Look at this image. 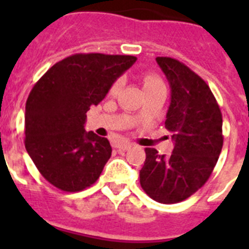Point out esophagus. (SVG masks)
Segmentation results:
<instances>
[{"label":"esophagus","mask_w":249,"mask_h":249,"mask_svg":"<svg viewBox=\"0 0 249 249\" xmlns=\"http://www.w3.org/2000/svg\"><path fill=\"white\" fill-rule=\"evenodd\" d=\"M132 147V144L129 143V142H122V143H120L117 146L118 149H122V151H127V149H129Z\"/></svg>","instance_id":"obj_1"}]
</instances>
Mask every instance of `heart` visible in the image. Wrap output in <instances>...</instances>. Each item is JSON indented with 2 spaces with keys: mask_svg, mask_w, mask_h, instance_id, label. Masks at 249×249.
<instances>
[{
  "mask_svg": "<svg viewBox=\"0 0 249 249\" xmlns=\"http://www.w3.org/2000/svg\"><path fill=\"white\" fill-rule=\"evenodd\" d=\"M143 85H144V89H151V87H156V86H164L163 82L158 78L157 76H153V74H147L144 77L143 80ZM121 86H122V81L117 80L116 82L112 85L111 89H109V93L111 94H117L118 91H120Z\"/></svg>",
  "mask_w": 249,
  "mask_h": 249,
  "instance_id": "b5f03b06",
  "label": "heart"
}]
</instances>
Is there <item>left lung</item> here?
Returning a JSON list of instances; mask_svg holds the SVG:
<instances>
[{"label":"left lung","instance_id":"obj_1","mask_svg":"<svg viewBox=\"0 0 249 249\" xmlns=\"http://www.w3.org/2000/svg\"><path fill=\"white\" fill-rule=\"evenodd\" d=\"M171 87L164 126L172 133V155L146 148L141 187L160 203L191 197L210 178L222 146V113L212 91L198 74L171 57L156 58Z\"/></svg>","mask_w":249,"mask_h":249}]
</instances>
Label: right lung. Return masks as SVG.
<instances>
[{
  "label": "right lung",
  "instance_id": "obj_1",
  "mask_svg": "<svg viewBox=\"0 0 249 249\" xmlns=\"http://www.w3.org/2000/svg\"><path fill=\"white\" fill-rule=\"evenodd\" d=\"M135 56L77 53L53 65L26 102L25 146L39 173L54 187L78 192L97 181L112 153L108 140L85 131L97 106Z\"/></svg>",
  "mask_w": 249,
  "mask_h": 249
}]
</instances>
